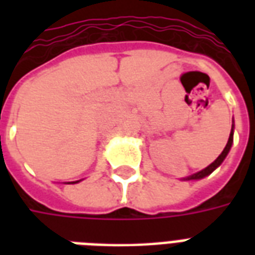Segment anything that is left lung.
<instances>
[{"label": "left lung", "mask_w": 255, "mask_h": 255, "mask_svg": "<svg viewBox=\"0 0 255 255\" xmlns=\"http://www.w3.org/2000/svg\"><path fill=\"white\" fill-rule=\"evenodd\" d=\"M232 142H234V129H231V133H230V138H228V142H227V144H225L224 150H223V153L216 158V161L214 162H212L210 165L208 166V168H205V169H202V171L197 172V173H194V175H191V176H188L186 180H198V179H202V177L208 176V175H210L212 172L217 168V166H220V164L224 161V158L227 157V154H228V151H230L231 146H232Z\"/></svg>", "instance_id": "1"}]
</instances>
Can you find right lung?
I'll return each mask as SVG.
<instances>
[{
	"label": "right lung",
	"instance_id": "1",
	"mask_svg": "<svg viewBox=\"0 0 255 255\" xmlns=\"http://www.w3.org/2000/svg\"><path fill=\"white\" fill-rule=\"evenodd\" d=\"M73 183H78V182H73Z\"/></svg>",
	"mask_w": 255,
	"mask_h": 255
}]
</instances>
